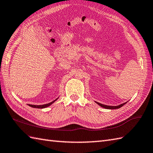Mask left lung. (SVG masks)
<instances>
[{
  "instance_id": "left-lung-1",
  "label": "left lung",
  "mask_w": 153,
  "mask_h": 153,
  "mask_svg": "<svg viewBox=\"0 0 153 153\" xmlns=\"http://www.w3.org/2000/svg\"><path fill=\"white\" fill-rule=\"evenodd\" d=\"M95 102H96L97 104H98V105H99V106H100L101 107H102V108H104L110 109V110H112V109H118V108H121L122 106H123V105H126V104L127 103V102H124V103H123V104H121V105H119L118 106H108V105H102V104H101V103H99V102H96V101H95Z\"/></svg>"
}]
</instances>
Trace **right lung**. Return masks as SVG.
Masks as SVG:
<instances>
[{
  "label": "right lung",
  "instance_id": "right-lung-1",
  "mask_svg": "<svg viewBox=\"0 0 153 153\" xmlns=\"http://www.w3.org/2000/svg\"><path fill=\"white\" fill-rule=\"evenodd\" d=\"M58 98L54 100H53V101H52L51 102H49L48 104H45V105H28L30 106L31 107H33V108H46V107H48L51 106L52 104H53V102H54L56 100L58 99Z\"/></svg>",
  "mask_w": 153,
  "mask_h": 153
}]
</instances>
